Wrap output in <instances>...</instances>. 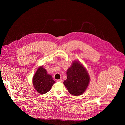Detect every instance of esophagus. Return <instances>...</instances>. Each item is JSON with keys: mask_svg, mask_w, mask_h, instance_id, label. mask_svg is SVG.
Masks as SVG:
<instances>
[{"mask_svg": "<svg viewBox=\"0 0 125 125\" xmlns=\"http://www.w3.org/2000/svg\"><path fill=\"white\" fill-rule=\"evenodd\" d=\"M57 82H60V83H62V80H61V79H60V80H57Z\"/></svg>", "mask_w": 125, "mask_h": 125, "instance_id": "1", "label": "esophagus"}]
</instances>
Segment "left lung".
<instances>
[{"mask_svg":"<svg viewBox=\"0 0 125 125\" xmlns=\"http://www.w3.org/2000/svg\"><path fill=\"white\" fill-rule=\"evenodd\" d=\"M67 79L63 82L68 92L72 95H80L86 89L90 77L86 69L78 62H73L66 72Z\"/></svg>","mask_w":125,"mask_h":125,"instance_id":"8db88e82","label":"left lung"}]
</instances>
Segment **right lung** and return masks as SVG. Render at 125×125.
<instances>
[{
  "mask_svg": "<svg viewBox=\"0 0 125 125\" xmlns=\"http://www.w3.org/2000/svg\"><path fill=\"white\" fill-rule=\"evenodd\" d=\"M33 84L37 91L41 94H45L50 91L55 82L51 75L42 66L39 67L33 77Z\"/></svg>",
  "mask_w": 125,
  "mask_h": 125,
  "instance_id": "add662e5",
  "label": "right lung"
}]
</instances>
